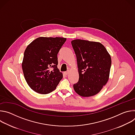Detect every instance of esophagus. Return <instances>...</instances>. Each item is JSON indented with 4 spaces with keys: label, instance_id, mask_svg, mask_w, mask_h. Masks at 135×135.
I'll use <instances>...</instances> for the list:
<instances>
[{
    "label": "esophagus",
    "instance_id": "obj_1",
    "mask_svg": "<svg viewBox=\"0 0 135 135\" xmlns=\"http://www.w3.org/2000/svg\"><path fill=\"white\" fill-rule=\"evenodd\" d=\"M69 71H65V72H64V74L67 75H68V74H69Z\"/></svg>",
    "mask_w": 135,
    "mask_h": 135
}]
</instances>
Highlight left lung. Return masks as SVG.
I'll return each instance as SVG.
<instances>
[{
    "label": "left lung",
    "mask_w": 135,
    "mask_h": 135,
    "mask_svg": "<svg viewBox=\"0 0 135 135\" xmlns=\"http://www.w3.org/2000/svg\"><path fill=\"white\" fill-rule=\"evenodd\" d=\"M71 43L76 56L79 74V80L74 84V89L82 97L97 94L109 79L110 55L99 42L78 39Z\"/></svg>",
    "instance_id": "8db88e82"
}]
</instances>
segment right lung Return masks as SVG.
<instances>
[{
    "label": "right lung",
    "instance_id": "add662e5",
    "mask_svg": "<svg viewBox=\"0 0 135 135\" xmlns=\"http://www.w3.org/2000/svg\"><path fill=\"white\" fill-rule=\"evenodd\" d=\"M66 40L63 37H40L27 47L22 67L27 84L34 91L49 93L62 79V73L57 67V55Z\"/></svg>",
    "mask_w": 135,
    "mask_h": 135
}]
</instances>
